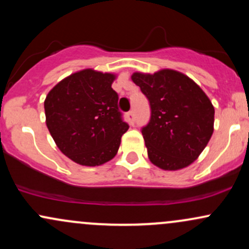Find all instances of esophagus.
<instances>
[{
    "mask_svg": "<svg viewBox=\"0 0 249 249\" xmlns=\"http://www.w3.org/2000/svg\"><path fill=\"white\" fill-rule=\"evenodd\" d=\"M126 116H127L128 123H130L131 125H133L134 124V112H133V111H128Z\"/></svg>",
    "mask_w": 249,
    "mask_h": 249,
    "instance_id": "esophagus-1",
    "label": "esophagus"
}]
</instances>
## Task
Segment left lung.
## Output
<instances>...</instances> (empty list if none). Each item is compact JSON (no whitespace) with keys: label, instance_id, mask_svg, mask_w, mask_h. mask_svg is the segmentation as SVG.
<instances>
[{"label":"left lung","instance_id":"obj_1","mask_svg":"<svg viewBox=\"0 0 249 249\" xmlns=\"http://www.w3.org/2000/svg\"><path fill=\"white\" fill-rule=\"evenodd\" d=\"M131 78L150 102L151 119L142 128L148 159L165 171L187 167L213 134L212 102L193 79L179 71L134 72Z\"/></svg>","mask_w":249,"mask_h":249}]
</instances>
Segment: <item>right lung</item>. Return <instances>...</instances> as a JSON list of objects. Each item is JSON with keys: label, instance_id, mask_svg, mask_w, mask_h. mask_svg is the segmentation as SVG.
Listing matches in <instances>:
<instances>
[{"label": "right lung", "instance_id": "obj_1", "mask_svg": "<svg viewBox=\"0 0 249 249\" xmlns=\"http://www.w3.org/2000/svg\"><path fill=\"white\" fill-rule=\"evenodd\" d=\"M115 79V73L77 71L57 83L44 101L45 123L57 147L83 166L111 160L128 130L111 87Z\"/></svg>", "mask_w": 249, "mask_h": 249}]
</instances>
